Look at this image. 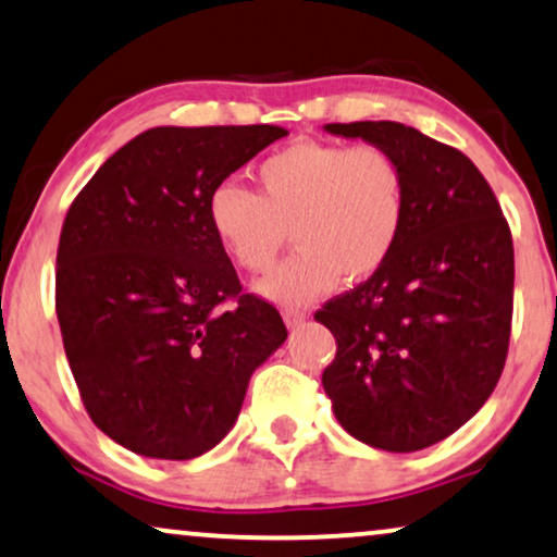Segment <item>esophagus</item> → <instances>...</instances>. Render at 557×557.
<instances>
[{
  "instance_id": "34e87169",
  "label": "esophagus",
  "mask_w": 557,
  "mask_h": 557,
  "mask_svg": "<svg viewBox=\"0 0 557 557\" xmlns=\"http://www.w3.org/2000/svg\"><path fill=\"white\" fill-rule=\"evenodd\" d=\"M283 318H285L287 329H300V325L308 321V313H306V310H298V308H285Z\"/></svg>"
}]
</instances>
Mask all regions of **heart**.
I'll use <instances>...</instances> for the list:
<instances>
[{
  "mask_svg": "<svg viewBox=\"0 0 557 557\" xmlns=\"http://www.w3.org/2000/svg\"><path fill=\"white\" fill-rule=\"evenodd\" d=\"M257 193L234 183L211 190L209 226L242 270H270L287 228L298 251L257 283L280 306L367 280L397 249L407 221V181L384 147L295 143L259 162Z\"/></svg>",
  "mask_w": 557,
  "mask_h": 557,
  "instance_id": "obj_1",
  "label": "heart"
}]
</instances>
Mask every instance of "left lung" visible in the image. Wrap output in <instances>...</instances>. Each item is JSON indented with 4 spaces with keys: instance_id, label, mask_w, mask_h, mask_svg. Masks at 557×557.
Listing matches in <instances>:
<instances>
[{
    "instance_id": "left-lung-1",
    "label": "left lung",
    "mask_w": 557,
    "mask_h": 557,
    "mask_svg": "<svg viewBox=\"0 0 557 557\" xmlns=\"http://www.w3.org/2000/svg\"><path fill=\"white\" fill-rule=\"evenodd\" d=\"M323 129L384 147L407 181L397 249L315 313L338 346L323 389L348 435L412 454L456 433L499 382L515 295L511 234L484 175L454 147L399 122Z\"/></svg>"
}]
</instances>
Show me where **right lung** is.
Wrapping results in <instances>:
<instances>
[{"label": "right lung", "mask_w": 557, "mask_h": 557, "mask_svg": "<svg viewBox=\"0 0 557 557\" xmlns=\"http://www.w3.org/2000/svg\"><path fill=\"white\" fill-rule=\"evenodd\" d=\"M285 135L152 127L69 209L55 272L63 348L94 425L132 454L188 461L219 446L255 369L285 344L277 310L242 295L206 213L216 185Z\"/></svg>", "instance_id": "right-lung-1"}]
</instances>
